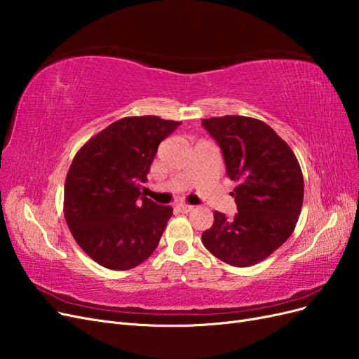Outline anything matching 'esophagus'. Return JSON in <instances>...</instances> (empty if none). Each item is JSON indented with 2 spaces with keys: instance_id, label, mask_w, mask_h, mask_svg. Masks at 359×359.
<instances>
[{
  "instance_id": "esophagus-1",
  "label": "esophagus",
  "mask_w": 359,
  "mask_h": 359,
  "mask_svg": "<svg viewBox=\"0 0 359 359\" xmlns=\"http://www.w3.org/2000/svg\"><path fill=\"white\" fill-rule=\"evenodd\" d=\"M177 211L187 214V212L193 211V206L191 205H186V203H180V205H177Z\"/></svg>"
}]
</instances>
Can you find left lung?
<instances>
[{"instance_id":"1","label":"left lung","mask_w":359,"mask_h":359,"mask_svg":"<svg viewBox=\"0 0 359 359\" xmlns=\"http://www.w3.org/2000/svg\"><path fill=\"white\" fill-rule=\"evenodd\" d=\"M202 126L222 148L227 177L236 182L231 194L238 208L233 219L214 211L202 243L227 265H256L295 229L304 199L301 166L290 147L260 119L212 116Z\"/></svg>"}]
</instances>
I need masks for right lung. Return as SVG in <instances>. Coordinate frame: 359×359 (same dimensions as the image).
I'll list each match as a JSON object with an SVG mask.
<instances>
[{"mask_svg": "<svg viewBox=\"0 0 359 359\" xmlns=\"http://www.w3.org/2000/svg\"><path fill=\"white\" fill-rule=\"evenodd\" d=\"M181 121L126 116L76 153L64 186V217L83 252L114 271L140 265L157 248L172 206L140 196L157 148Z\"/></svg>", "mask_w": 359, "mask_h": 359, "instance_id": "obj_1", "label": "right lung"}]
</instances>
